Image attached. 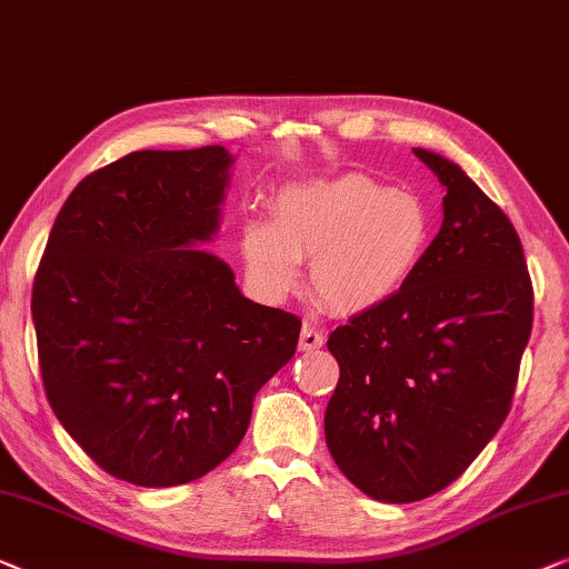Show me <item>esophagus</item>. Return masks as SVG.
<instances>
[{"label": "esophagus", "mask_w": 569, "mask_h": 569, "mask_svg": "<svg viewBox=\"0 0 569 569\" xmlns=\"http://www.w3.org/2000/svg\"><path fill=\"white\" fill-rule=\"evenodd\" d=\"M323 333L318 331L316 326H310V323H302V331H300V341H298V346H300V351H316V349H320V346H323Z\"/></svg>", "instance_id": "1"}]
</instances>
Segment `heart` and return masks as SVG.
Here are the masks:
<instances>
[{"mask_svg": "<svg viewBox=\"0 0 569 569\" xmlns=\"http://www.w3.org/2000/svg\"><path fill=\"white\" fill-rule=\"evenodd\" d=\"M431 233V212L413 192L361 174L305 179L277 194L274 226H246L243 257L277 295L298 282V259H312V290L328 308L367 312L413 279Z\"/></svg>", "mask_w": 569, "mask_h": 569, "instance_id": "obj_1", "label": "heart"}]
</instances>
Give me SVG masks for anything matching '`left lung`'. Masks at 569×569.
Masks as SVG:
<instances>
[{
    "label": "left lung",
    "mask_w": 569,
    "mask_h": 569,
    "mask_svg": "<svg viewBox=\"0 0 569 569\" xmlns=\"http://www.w3.org/2000/svg\"><path fill=\"white\" fill-rule=\"evenodd\" d=\"M447 189L413 279L328 336L339 385L326 443L375 500L416 503L457 480L503 426L531 336L533 287L508 216L455 161L413 148Z\"/></svg>",
    "instance_id": "1"
}]
</instances>
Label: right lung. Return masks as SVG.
Instances as JSON below:
<instances>
[{"mask_svg": "<svg viewBox=\"0 0 569 569\" xmlns=\"http://www.w3.org/2000/svg\"><path fill=\"white\" fill-rule=\"evenodd\" d=\"M223 146L133 151L81 179L48 236L32 323L56 418L118 480L171 488L233 455L300 318L194 249L220 226Z\"/></svg>", "mask_w": 569, "mask_h": 569, "instance_id": "obj_1", "label": "right lung"}]
</instances>
